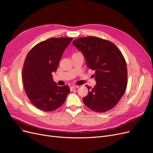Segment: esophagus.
<instances>
[{
    "mask_svg": "<svg viewBox=\"0 0 153 153\" xmlns=\"http://www.w3.org/2000/svg\"><path fill=\"white\" fill-rule=\"evenodd\" d=\"M78 88H79L78 85H73V86H71V87H70V89H71V91H73V90H74V89Z\"/></svg>",
    "mask_w": 153,
    "mask_h": 153,
    "instance_id": "esophagus-1",
    "label": "esophagus"
}]
</instances>
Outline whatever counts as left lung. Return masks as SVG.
<instances>
[{"label":"left lung","mask_w":153,"mask_h":153,"mask_svg":"<svg viewBox=\"0 0 153 153\" xmlns=\"http://www.w3.org/2000/svg\"><path fill=\"white\" fill-rule=\"evenodd\" d=\"M72 44L84 54L88 68L95 71L96 85H86L89 92L82 98L85 105L97 112L111 110L124 95L128 84L125 59L114 44L97 37H82Z\"/></svg>","instance_id":"8db88e82"}]
</instances>
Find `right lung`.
Here are the masks:
<instances>
[{
    "label": "right lung",
    "mask_w": 153,
    "mask_h": 153,
    "mask_svg": "<svg viewBox=\"0 0 153 153\" xmlns=\"http://www.w3.org/2000/svg\"><path fill=\"white\" fill-rule=\"evenodd\" d=\"M72 38L52 37L32 48L25 57L22 68V81L30 102L43 111L57 109L70 92L65 85L59 87L53 81L63 52Z\"/></svg>",
    "instance_id": "1"
}]
</instances>
